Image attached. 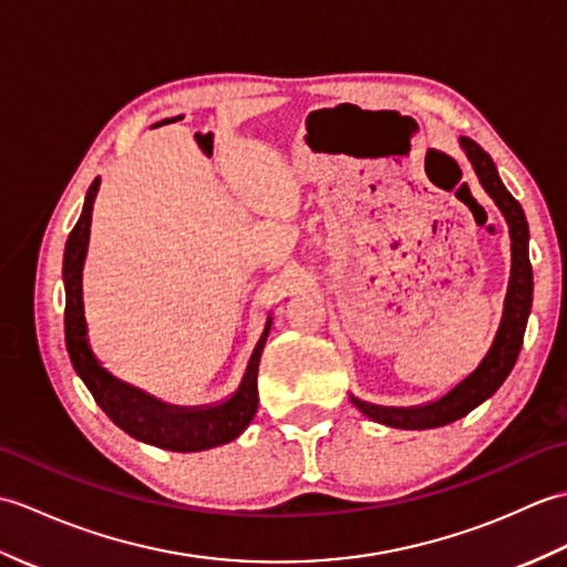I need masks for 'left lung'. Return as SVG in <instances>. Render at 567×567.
I'll return each mask as SVG.
<instances>
[{
    "label": "left lung",
    "instance_id": "left-lung-1",
    "mask_svg": "<svg viewBox=\"0 0 567 567\" xmlns=\"http://www.w3.org/2000/svg\"><path fill=\"white\" fill-rule=\"evenodd\" d=\"M461 146L465 148L470 163H473L480 183H483V187L487 189V195L495 199V204L504 214V219L509 224L512 277H509L507 299H504V315H502L499 331L495 336V343H492L483 363L477 365L473 375H467L461 384H455L449 394L441 396L439 402H431L424 406L396 409V406L365 404L353 396V404L365 416L394 429L445 426L451 424V421L470 414L477 404H483L487 396L495 394L499 390V384L507 380L516 358H519L526 319H528V311H532L534 275H532V262H528V224H526L522 204L516 202L509 195V189L502 185L495 163H492L489 155L480 148L475 141L463 136Z\"/></svg>",
    "mask_w": 567,
    "mask_h": 567
}]
</instances>
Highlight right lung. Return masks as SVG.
<instances>
[{
    "label": "right lung",
    "instance_id": "1",
    "mask_svg": "<svg viewBox=\"0 0 567 567\" xmlns=\"http://www.w3.org/2000/svg\"><path fill=\"white\" fill-rule=\"evenodd\" d=\"M100 177L94 179L84 197V207L80 219L72 228L65 244L63 258V280H65V346L72 360V368L78 370L82 382L87 384L94 402H97L104 414L110 416L118 429H124L128 436L143 443L158 445V449L177 451V453H195L207 451L214 445L234 441L244 433L256 416L258 409V363L265 339H268L270 323L265 327L262 339L258 341L256 351L250 355L246 378L240 382L238 392L231 400L207 409H183L171 406L151 394L128 388L106 375L100 368L87 346V327H84V309H82V265L84 252H87L90 224H92V204L97 197Z\"/></svg>",
    "mask_w": 567,
    "mask_h": 567
}]
</instances>
